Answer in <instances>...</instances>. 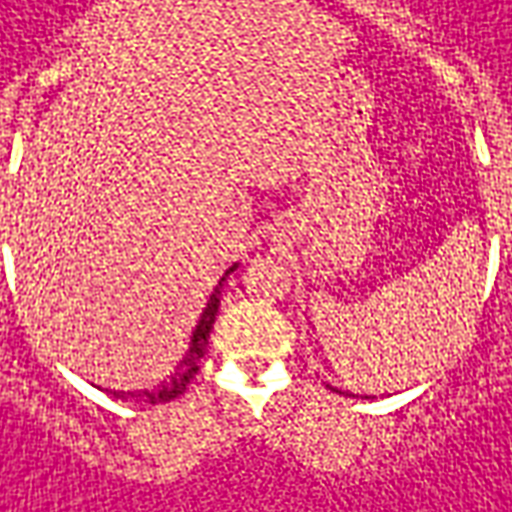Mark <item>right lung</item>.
Returning <instances> with one entry per match:
<instances>
[{
    "label": "right lung",
    "instance_id": "1",
    "mask_svg": "<svg viewBox=\"0 0 512 512\" xmlns=\"http://www.w3.org/2000/svg\"><path fill=\"white\" fill-rule=\"evenodd\" d=\"M237 266H232L220 283L214 286L212 298L206 303V309H203V315H200V321H197V329H194V335H191V344L186 349V355H183V361L177 364V369L171 372V378H166L160 387L154 389H143V392H128L131 398L137 395V398H143L148 404H166V401H174L177 395H183L186 387L191 384V378L197 375V369H200V358H203V352H206V346H209V332H212L214 326V315H217V306H220V289H223V280L232 275ZM117 398H125V392H114Z\"/></svg>",
    "mask_w": 512,
    "mask_h": 512
}]
</instances>
